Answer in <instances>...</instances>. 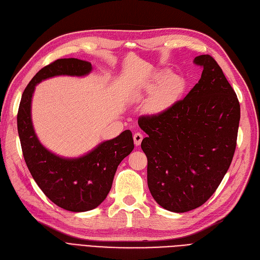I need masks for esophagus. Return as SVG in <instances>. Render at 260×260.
Returning a JSON list of instances; mask_svg holds the SVG:
<instances>
[{
	"instance_id": "esophagus-1",
	"label": "esophagus",
	"mask_w": 260,
	"mask_h": 260,
	"mask_svg": "<svg viewBox=\"0 0 260 260\" xmlns=\"http://www.w3.org/2000/svg\"><path fill=\"white\" fill-rule=\"evenodd\" d=\"M142 139H144V136H142L141 133L137 132V133L134 134V142H135L136 146H139L141 144Z\"/></svg>"
}]
</instances>
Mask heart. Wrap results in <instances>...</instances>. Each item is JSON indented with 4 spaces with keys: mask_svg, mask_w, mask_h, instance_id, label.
Masks as SVG:
<instances>
[{
    "mask_svg": "<svg viewBox=\"0 0 260 260\" xmlns=\"http://www.w3.org/2000/svg\"><path fill=\"white\" fill-rule=\"evenodd\" d=\"M182 86L183 85L180 79L172 78L167 73L161 74L151 86L152 93L156 91L152 99V106L161 108L169 105L180 93Z\"/></svg>",
    "mask_w": 260,
    "mask_h": 260,
    "instance_id": "b5f03b06",
    "label": "heart"
}]
</instances>
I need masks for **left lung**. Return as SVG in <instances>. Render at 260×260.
Here are the masks:
<instances>
[{"instance_id":"obj_1","label":"left lung","mask_w":260,"mask_h":260,"mask_svg":"<svg viewBox=\"0 0 260 260\" xmlns=\"http://www.w3.org/2000/svg\"><path fill=\"white\" fill-rule=\"evenodd\" d=\"M202 75L187 96L162 112L141 115L148 134L150 192L167 211L185 213L203 205L229 170L237 147L240 103L211 55L194 58Z\"/></svg>"}]
</instances>
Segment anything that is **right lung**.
Here are the masks:
<instances>
[{
    "mask_svg": "<svg viewBox=\"0 0 260 260\" xmlns=\"http://www.w3.org/2000/svg\"><path fill=\"white\" fill-rule=\"evenodd\" d=\"M91 64L77 58L57 59L42 68L23 90L17 114L22 154L28 169L44 194L70 212L90 211L107 198L119 164L134 149L132 132L100 144L79 158H62L51 153L38 140L31 121V98L35 86L55 75H85Z\"/></svg>",
    "mask_w": 260,
    "mask_h": 260,
    "instance_id": "right-lung-1",
    "label": "right lung"
}]
</instances>
